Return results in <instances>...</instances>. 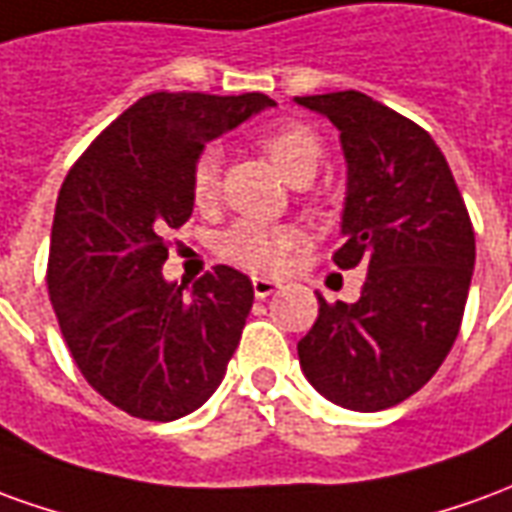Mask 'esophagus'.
<instances>
[{
	"label": "esophagus",
	"mask_w": 512,
	"mask_h": 512,
	"mask_svg": "<svg viewBox=\"0 0 512 512\" xmlns=\"http://www.w3.org/2000/svg\"><path fill=\"white\" fill-rule=\"evenodd\" d=\"M275 289H281V284H278V281H273V278H259V275L253 278V295L259 297V300H262V297L273 295Z\"/></svg>",
	"instance_id": "34e87169"
}]
</instances>
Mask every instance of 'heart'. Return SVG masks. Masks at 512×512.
I'll return each mask as SVG.
<instances>
[{
    "label": "heart",
    "instance_id": "obj_1",
    "mask_svg": "<svg viewBox=\"0 0 512 512\" xmlns=\"http://www.w3.org/2000/svg\"><path fill=\"white\" fill-rule=\"evenodd\" d=\"M259 146L273 162V168L284 176L289 184H308L317 176V170L325 157L320 137L300 126V123H281L262 134ZM220 165L223 154L220 148H204L190 173L192 201L198 206H209L217 198L220 190ZM303 231L295 226H273L262 220H239L220 237L217 248L223 259L231 264H239L253 273H275L281 270L286 256L303 245Z\"/></svg>",
    "mask_w": 512,
    "mask_h": 512
}]
</instances>
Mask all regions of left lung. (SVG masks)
Here are the masks:
<instances>
[{
	"label": "left lung",
	"mask_w": 512,
	"mask_h": 512,
	"mask_svg": "<svg viewBox=\"0 0 512 512\" xmlns=\"http://www.w3.org/2000/svg\"><path fill=\"white\" fill-rule=\"evenodd\" d=\"M295 104L339 129L347 184L333 262L366 270L355 303L317 292L300 369L325 400L383 411L422 389L458 336L474 273L469 212L441 148L413 121L358 90Z\"/></svg>",
	"instance_id": "1"
}]
</instances>
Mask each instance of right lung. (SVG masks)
Here are the masks:
<instances>
[{
    "instance_id": "add662e5",
    "label": "right lung",
    "mask_w": 512,
    "mask_h": 512,
    "mask_svg": "<svg viewBox=\"0 0 512 512\" xmlns=\"http://www.w3.org/2000/svg\"><path fill=\"white\" fill-rule=\"evenodd\" d=\"M267 107L264 93H151L60 187L46 278L54 314L90 386L129 416L181 419L226 375L253 284L217 264L184 295L162 275L165 234L190 220V173L206 143Z\"/></svg>"
}]
</instances>
